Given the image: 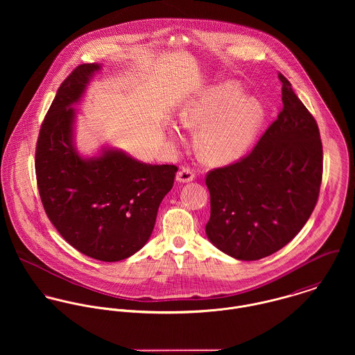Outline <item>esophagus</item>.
Returning <instances> with one entry per match:
<instances>
[{
    "mask_svg": "<svg viewBox=\"0 0 355 355\" xmlns=\"http://www.w3.org/2000/svg\"><path fill=\"white\" fill-rule=\"evenodd\" d=\"M196 178V173L190 169V168H182L178 173H176V180L179 183H189L193 182Z\"/></svg>",
    "mask_w": 355,
    "mask_h": 355,
    "instance_id": "obj_1",
    "label": "esophagus"
}]
</instances>
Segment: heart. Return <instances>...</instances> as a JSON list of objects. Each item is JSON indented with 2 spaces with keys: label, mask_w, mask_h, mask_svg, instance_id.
I'll use <instances>...</instances> for the list:
<instances>
[{
  "label": "heart",
  "mask_w": 355,
  "mask_h": 355,
  "mask_svg": "<svg viewBox=\"0 0 355 355\" xmlns=\"http://www.w3.org/2000/svg\"><path fill=\"white\" fill-rule=\"evenodd\" d=\"M182 124L201 131L198 152L211 165H225L239 159L253 145L265 120V109L252 97L243 98L236 82H225L206 90L180 113ZM172 139H180L176 125L168 127Z\"/></svg>",
  "instance_id": "b5f03b06"
}]
</instances>
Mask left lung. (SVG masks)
Returning <instances> with one entry per match:
<instances>
[{"label": "left lung", "mask_w": 355, "mask_h": 355, "mask_svg": "<svg viewBox=\"0 0 355 355\" xmlns=\"http://www.w3.org/2000/svg\"><path fill=\"white\" fill-rule=\"evenodd\" d=\"M283 83V110L253 152L206 175L210 193L207 239L236 259L255 261L291 242L320 193L322 145L318 125L291 83Z\"/></svg>", "instance_id": "left-lung-1"}]
</instances>
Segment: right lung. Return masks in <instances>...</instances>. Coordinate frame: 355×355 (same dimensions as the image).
I'll return each mask as SVG.
<instances>
[{
    "label": "right lung",
    "instance_id": "1",
    "mask_svg": "<svg viewBox=\"0 0 355 355\" xmlns=\"http://www.w3.org/2000/svg\"><path fill=\"white\" fill-rule=\"evenodd\" d=\"M101 68L82 64L61 83L41 125L35 172L41 201L60 235L87 257L114 262L148 243L178 166L141 162L110 146L93 157L76 150L73 105Z\"/></svg>",
    "mask_w": 355,
    "mask_h": 355
}]
</instances>
